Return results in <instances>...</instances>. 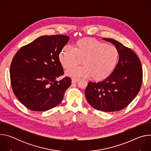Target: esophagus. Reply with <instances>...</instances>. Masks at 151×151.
Returning <instances> with one entry per match:
<instances>
[{"mask_svg":"<svg viewBox=\"0 0 151 151\" xmlns=\"http://www.w3.org/2000/svg\"><path fill=\"white\" fill-rule=\"evenodd\" d=\"M78 79H77V78H73L72 79V83H76V82H77L78 81Z\"/></svg>","mask_w":151,"mask_h":151,"instance_id":"obj_1","label":"esophagus"}]
</instances>
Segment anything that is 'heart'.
<instances>
[{
    "mask_svg": "<svg viewBox=\"0 0 151 151\" xmlns=\"http://www.w3.org/2000/svg\"><path fill=\"white\" fill-rule=\"evenodd\" d=\"M59 61L64 69L76 66L80 60L83 65L68 70L66 75L72 78H88L103 81L108 78L116 66L119 58L118 48L114 45L91 38L78 40L73 48L64 47Z\"/></svg>",
    "mask_w": 151,
    "mask_h": 151,
    "instance_id": "heart-1",
    "label": "heart"
}]
</instances>
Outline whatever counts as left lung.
Wrapping results in <instances>:
<instances>
[{
    "mask_svg": "<svg viewBox=\"0 0 151 151\" xmlns=\"http://www.w3.org/2000/svg\"><path fill=\"white\" fill-rule=\"evenodd\" d=\"M103 39L111 42L118 48L119 61L108 78L100 82H88L85 96L88 103L97 110L106 112L119 111L130 104L140 90L142 64L132 50L115 39Z\"/></svg>",
    "mask_w": 151,
    "mask_h": 151,
    "instance_id": "1",
    "label": "left lung"
}]
</instances>
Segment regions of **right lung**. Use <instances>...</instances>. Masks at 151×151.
<instances>
[{"mask_svg": "<svg viewBox=\"0 0 151 151\" xmlns=\"http://www.w3.org/2000/svg\"><path fill=\"white\" fill-rule=\"evenodd\" d=\"M69 37L43 36L21 48L10 68L12 88L18 100L28 109L44 112L57 106L71 85L63 75L58 55Z\"/></svg>", "mask_w": 151, "mask_h": 151, "instance_id": "obj_1", "label": "right lung"}]
</instances>
